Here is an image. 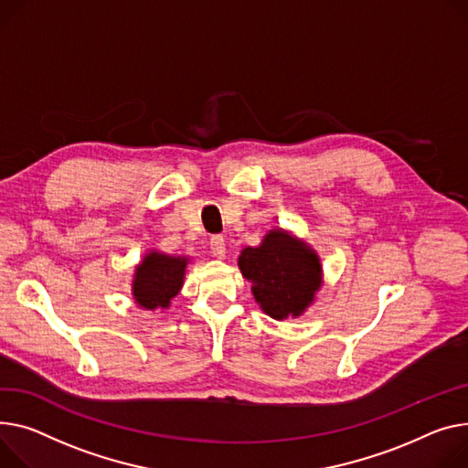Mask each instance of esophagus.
Returning <instances> with one entry per match:
<instances>
[{
  "instance_id": "obj_1",
  "label": "esophagus",
  "mask_w": 468,
  "mask_h": 468,
  "mask_svg": "<svg viewBox=\"0 0 468 468\" xmlns=\"http://www.w3.org/2000/svg\"><path fill=\"white\" fill-rule=\"evenodd\" d=\"M210 252L218 260H222L226 256V239L222 235H212L210 237Z\"/></svg>"
}]
</instances>
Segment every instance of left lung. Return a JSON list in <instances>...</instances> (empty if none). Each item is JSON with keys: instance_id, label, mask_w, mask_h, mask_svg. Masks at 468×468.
<instances>
[{"instance_id": "8db88e82", "label": "left lung", "mask_w": 468, "mask_h": 468, "mask_svg": "<svg viewBox=\"0 0 468 468\" xmlns=\"http://www.w3.org/2000/svg\"><path fill=\"white\" fill-rule=\"evenodd\" d=\"M242 276L263 313L274 320L299 316L313 303L322 282V265L310 248L284 231H271L261 246L244 248L239 258Z\"/></svg>"}]
</instances>
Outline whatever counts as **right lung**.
I'll return each instance as SVG.
<instances>
[{
  "label": "right lung",
  "instance_id": "add662e5",
  "mask_svg": "<svg viewBox=\"0 0 468 468\" xmlns=\"http://www.w3.org/2000/svg\"><path fill=\"white\" fill-rule=\"evenodd\" d=\"M188 260L150 252L137 267L133 280V295L139 306L146 310L167 308L171 299L180 292L184 269Z\"/></svg>",
  "mask_w": 468,
  "mask_h": 468
}]
</instances>
